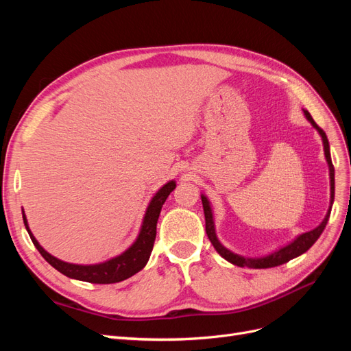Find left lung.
I'll return each instance as SVG.
<instances>
[{
	"label": "left lung",
	"instance_id": "left-lung-1",
	"mask_svg": "<svg viewBox=\"0 0 351 351\" xmlns=\"http://www.w3.org/2000/svg\"><path fill=\"white\" fill-rule=\"evenodd\" d=\"M304 117L309 121L313 129L317 130L319 136L322 137V143H324V152H325V158H326V162H328V168H329V186H331V200H329V209L326 212L325 218L322 219V222L316 228L303 232V234L297 236L291 243L285 244V246L274 250L269 254H265V256H259V258H249V256H241V254H237L234 252H231L230 249H227L224 244H222L218 237H217V232H215V222H214V212H212V206H210V202L205 195H200L202 197V205H204V212H205V226H206V234L208 239L210 240L212 246L215 247V250L221 254L222 258L226 261H228L232 265H237V267H247V268H254V269H262V268H272V267H278V265L287 263L289 261L300 256L304 252L309 250L315 241L319 239V236L322 234L324 228L326 227V222L329 219V214H331V208L334 204V192H335V180H334V165L331 161V152H329V142L326 139V134L325 132L321 129L319 125H317L312 115L307 112L306 110H303Z\"/></svg>",
	"mask_w": 351,
	"mask_h": 351
}]
</instances>
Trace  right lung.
I'll return each mask as SVG.
<instances>
[{"mask_svg":"<svg viewBox=\"0 0 351 351\" xmlns=\"http://www.w3.org/2000/svg\"><path fill=\"white\" fill-rule=\"evenodd\" d=\"M174 189H176V182L171 180V182L165 183L161 189L158 190V192L154 195V197L151 199L149 205L146 208L141 231L132 246L127 250H124L121 254H119V256L111 258L101 263L79 265V263L64 262L56 256H52L51 253H48L44 247L40 246L38 240L35 239V236L32 234L26 215H25V210H23V222L30 236V240L35 244V247L39 250V253L44 256V259L51 265V267H54L62 275H66V277L73 280L86 281L92 284L120 282L123 280L130 278L132 275L137 274L139 271H142L145 268V265L147 263V261H149L151 252L154 247V241L156 237V222H158L159 214H161L164 202L167 200V197Z\"/></svg>","mask_w":351,"mask_h":351,"instance_id":"add662e5","label":"right lung"}]
</instances>
